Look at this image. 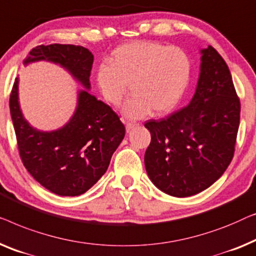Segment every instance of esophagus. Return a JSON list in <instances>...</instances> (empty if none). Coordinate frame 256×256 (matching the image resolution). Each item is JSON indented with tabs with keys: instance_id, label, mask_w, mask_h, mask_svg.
Masks as SVG:
<instances>
[{
	"instance_id": "1",
	"label": "esophagus",
	"mask_w": 256,
	"mask_h": 256,
	"mask_svg": "<svg viewBox=\"0 0 256 256\" xmlns=\"http://www.w3.org/2000/svg\"><path fill=\"white\" fill-rule=\"evenodd\" d=\"M136 125H138V124L134 123V122H125V128H126L128 132L131 131V130L134 126H136Z\"/></svg>"
}]
</instances>
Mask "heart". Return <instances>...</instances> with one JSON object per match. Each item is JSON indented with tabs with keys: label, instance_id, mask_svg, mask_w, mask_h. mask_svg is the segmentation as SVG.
<instances>
[{
	"label": "heart",
	"instance_id": "heart-1",
	"mask_svg": "<svg viewBox=\"0 0 256 256\" xmlns=\"http://www.w3.org/2000/svg\"><path fill=\"white\" fill-rule=\"evenodd\" d=\"M109 62L97 68V87L108 103L118 106L130 84L133 94L123 106L130 118H142L150 110L154 114L172 111L184 95L192 70L184 50L156 42L118 46Z\"/></svg>",
	"mask_w": 256,
	"mask_h": 256
}]
</instances>
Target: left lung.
<instances>
[{"label":"left lung","instance_id":"1","mask_svg":"<svg viewBox=\"0 0 256 256\" xmlns=\"http://www.w3.org/2000/svg\"><path fill=\"white\" fill-rule=\"evenodd\" d=\"M200 73L192 102L145 128L150 144L145 167L161 192L188 197L203 192L224 174L234 156L240 100L222 56L200 51Z\"/></svg>","mask_w":256,"mask_h":256}]
</instances>
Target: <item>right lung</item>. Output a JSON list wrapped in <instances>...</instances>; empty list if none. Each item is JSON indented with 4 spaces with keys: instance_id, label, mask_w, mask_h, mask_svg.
Instances as JSON below:
<instances>
[{
    "instance_id": "1",
    "label": "right lung",
    "mask_w": 256,
    "mask_h": 256,
    "mask_svg": "<svg viewBox=\"0 0 256 256\" xmlns=\"http://www.w3.org/2000/svg\"><path fill=\"white\" fill-rule=\"evenodd\" d=\"M39 60L59 64L84 88H90L94 56L84 46L39 45L23 64ZM9 106L22 162L36 181L59 196H78L90 189L106 172L125 136L118 114L87 90L78 92L70 120L51 132L38 131L24 120L18 103V78L14 82Z\"/></svg>"
}]
</instances>
